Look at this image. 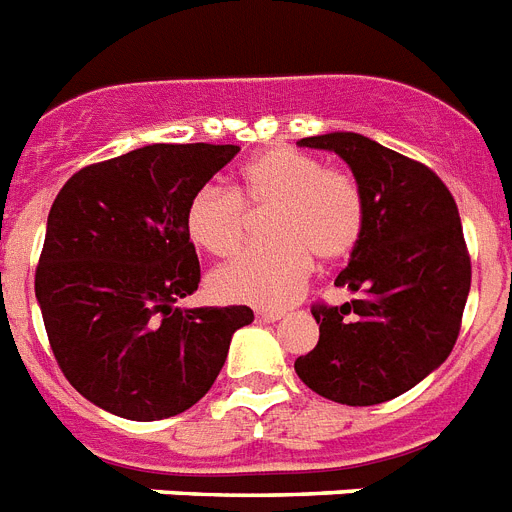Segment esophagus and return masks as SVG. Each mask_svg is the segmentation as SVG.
<instances>
[{"instance_id":"1","label":"esophagus","mask_w":512,"mask_h":512,"mask_svg":"<svg viewBox=\"0 0 512 512\" xmlns=\"http://www.w3.org/2000/svg\"><path fill=\"white\" fill-rule=\"evenodd\" d=\"M285 311H277V308H256V322H280Z\"/></svg>"}]
</instances>
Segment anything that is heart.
I'll list each match as a JSON object with an SVG mask.
<instances>
[{
    "label": "heart",
    "mask_w": 512,
    "mask_h": 512,
    "mask_svg": "<svg viewBox=\"0 0 512 512\" xmlns=\"http://www.w3.org/2000/svg\"><path fill=\"white\" fill-rule=\"evenodd\" d=\"M246 209H269L264 235L272 240L209 274V293L222 303L285 306L301 293L314 253L324 261L348 256L366 222L356 177L290 146L253 156L235 190L198 188L185 209L188 238L211 256H232L248 235Z\"/></svg>",
    "instance_id": "heart-1"
}]
</instances>
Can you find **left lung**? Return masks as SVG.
<instances>
[{"instance_id":"left-lung-1","label":"left lung","mask_w":512,"mask_h":512,"mask_svg":"<svg viewBox=\"0 0 512 512\" xmlns=\"http://www.w3.org/2000/svg\"><path fill=\"white\" fill-rule=\"evenodd\" d=\"M335 151L361 188L366 222L335 285L356 298L316 303L319 342L295 361L306 387L342 405H377L450 356L471 290L458 206L426 164L358 133L301 138Z\"/></svg>"}]
</instances>
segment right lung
Wrapping results in <instances>:
<instances>
[{"label":"right lung","instance_id":"obj_1","mask_svg":"<svg viewBox=\"0 0 512 512\" xmlns=\"http://www.w3.org/2000/svg\"><path fill=\"white\" fill-rule=\"evenodd\" d=\"M240 146L151 143L75 172L54 198L36 298L75 390L130 421H159L204 398L248 306L180 308L201 282L185 230L190 196Z\"/></svg>","mask_w":512,"mask_h":512}]
</instances>
